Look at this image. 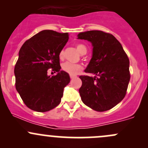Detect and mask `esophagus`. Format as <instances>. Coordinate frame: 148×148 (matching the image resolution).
I'll list each match as a JSON object with an SVG mask.
<instances>
[{"label": "esophagus", "instance_id": "1", "mask_svg": "<svg viewBox=\"0 0 148 148\" xmlns=\"http://www.w3.org/2000/svg\"><path fill=\"white\" fill-rule=\"evenodd\" d=\"M76 76H73V75H70V78L71 79H74V78H76Z\"/></svg>", "mask_w": 148, "mask_h": 148}]
</instances>
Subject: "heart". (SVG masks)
Wrapping results in <instances>:
<instances>
[{
    "mask_svg": "<svg viewBox=\"0 0 148 148\" xmlns=\"http://www.w3.org/2000/svg\"><path fill=\"white\" fill-rule=\"evenodd\" d=\"M77 49L80 53H82L86 51V49L85 46L82 44H78L77 45ZM64 56V51H62L59 53V57L62 59ZM62 69L64 71L67 72L68 74H71V75H76V74H79L80 71L82 69V65L78 64H73L71 62H66L62 65Z\"/></svg>",
    "mask_w": 148,
    "mask_h": 148,
    "instance_id": "heart-1",
    "label": "heart"
}]
</instances>
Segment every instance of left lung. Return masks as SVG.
<instances>
[{"mask_svg": "<svg viewBox=\"0 0 148 148\" xmlns=\"http://www.w3.org/2000/svg\"><path fill=\"white\" fill-rule=\"evenodd\" d=\"M78 39L92 44V56L85 72L95 77L80 76L79 95L87 107L97 112L110 110L125 97L130 74V61L122 45L112 34L88 31L77 35Z\"/></svg>", "mask_w": 148, "mask_h": 148, "instance_id": "8db88e82", "label": "left lung"}]
</instances>
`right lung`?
<instances>
[{
    "mask_svg": "<svg viewBox=\"0 0 148 148\" xmlns=\"http://www.w3.org/2000/svg\"><path fill=\"white\" fill-rule=\"evenodd\" d=\"M69 40L68 33L44 30L27 40L21 48L14 69L16 88L31 110L44 112L61 102L69 75L61 71L59 53ZM52 68L55 76L47 75Z\"/></svg>",
    "mask_w": 148,
    "mask_h": 148,
    "instance_id": "obj_1",
    "label": "right lung"
}]
</instances>
